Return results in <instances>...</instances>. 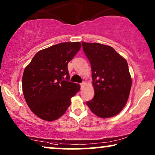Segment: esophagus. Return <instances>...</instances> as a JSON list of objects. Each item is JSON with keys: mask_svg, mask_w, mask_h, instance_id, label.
Listing matches in <instances>:
<instances>
[{"mask_svg": "<svg viewBox=\"0 0 155 155\" xmlns=\"http://www.w3.org/2000/svg\"><path fill=\"white\" fill-rule=\"evenodd\" d=\"M85 85H86V82H82V83H80V86H81V88L84 87Z\"/></svg>", "mask_w": 155, "mask_h": 155, "instance_id": "obj_1", "label": "esophagus"}]
</instances>
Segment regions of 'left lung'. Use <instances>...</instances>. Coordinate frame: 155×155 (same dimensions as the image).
I'll use <instances>...</instances> for the list:
<instances>
[{"label": "left lung", "instance_id": "obj_1", "mask_svg": "<svg viewBox=\"0 0 155 155\" xmlns=\"http://www.w3.org/2000/svg\"><path fill=\"white\" fill-rule=\"evenodd\" d=\"M92 68L94 96L87 105L95 115L109 118L118 114L128 101L132 84L128 65L111 46L82 41Z\"/></svg>", "mask_w": 155, "mask_h": 155}]
</instances>
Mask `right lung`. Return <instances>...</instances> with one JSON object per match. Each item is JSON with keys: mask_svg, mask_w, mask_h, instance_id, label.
Returning <instances> with one entry per match:
<instances>
[{"mask_svg": "<svg viewBox=\"0 0 155 155\" xmlns=\"http://www.w3.org/2000/svg\"><path fill=\"white\" fill-rule=\"evenodd\" d=\"M80 42H63L39 51L25 68L22 91L31 111L41 119H58L71 105L80 85L69 81L68 63L81 48Z\"/></svg>", "mask_w": 155, "mask_h": 155, "instance_id": "right-lung-1", "label": "right lung"}]
</instances>
